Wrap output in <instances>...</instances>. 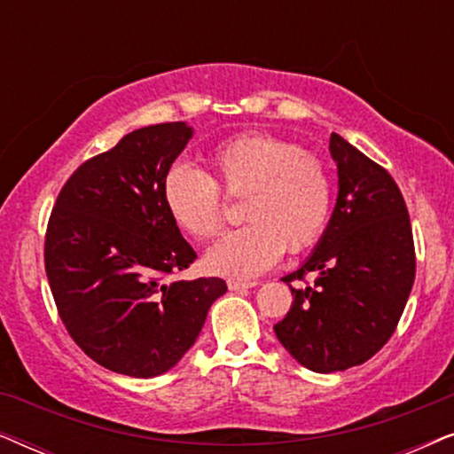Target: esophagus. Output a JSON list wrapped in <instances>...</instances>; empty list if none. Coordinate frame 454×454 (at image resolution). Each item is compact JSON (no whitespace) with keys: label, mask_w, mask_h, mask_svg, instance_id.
<instances>
[{"label":"esophagus","mask_w":454,"mask_h":454,"mask_svg":"<svg viewBox=\"0 0 454 454\" xmlns=\"http://www.w3.org/2000/svg\"><path fill=\"white\" fill-rule=\"evenodd\" d=\"M227 287L231 289V291H246V289L254 287V283H244V281H229V283H227Z\"/></svg>","instance_id":"esophagus-1"}]
</instances>
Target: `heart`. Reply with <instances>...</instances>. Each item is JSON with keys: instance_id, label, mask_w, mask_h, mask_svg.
<instances>
[{"instance_id": "obj_1", "label": "heart", "mask_w": 454, "mask_h": 454, "mask_svg": "<svg viewBox=\"0 0 454 454\" xmlns=\"http://www.w3.org/2000/svg\"><path fill=\"white\" fill-rule=\"evenodd\" d=\"M225 194L241 198L247 221L208 247L204 264L221 277L252 278L289 252L314 244L326 227L333 179L320 157L294 142L266 134H244L223 142L210 157ZM207 171L176 163L163 179L167 210L198 239L215 235L225 219L221 190Z\"/></svg>"}]
</instances>
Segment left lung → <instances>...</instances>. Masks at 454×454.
Masks as SVG:
<instances>
[{"label": "left lung", "mask_w": 454, "mask_h": 454, "mask_svg": "<svg viewBox=\"0 0 454 454\" xmlns=\"http://www.w3.org/2000/svg\"><path fill=\"white\" fill-rule=\"evenodd\" d=\"M328 148L339 173L337 204L316 250L283 277L294 303L275 325L285 349L320 374L368 362L387 345L415 278L411 223L399 185L339 134H331ZM294 280L307 285L291 288Z\"/></svg>", "instance_id": "1"}]
</instances>
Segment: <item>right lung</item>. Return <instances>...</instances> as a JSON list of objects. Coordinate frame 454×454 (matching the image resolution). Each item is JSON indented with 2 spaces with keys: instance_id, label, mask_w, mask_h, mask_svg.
I'll use <instances>...</instances> for the list:
<instances>
[{
  "instance_id": "obj_1",
  "label": "right lung",
  "mask_w": 454,
  "mask_h": 454,
  "mask_svg": "<svg viewBox=\"0 0 454 454\" xmlns=\"http://www.w3.org/2000/svg\"><path fill=\"white\" fill-rule=\"evenodd\" d=\"M192 134L185 121L134 129L72 173L49 216L45 270L59 318L86 356L117 374L171 370L227 291L216 277L167 283L196 260L163 198Z\"/></svg>"
}]
</instances>
